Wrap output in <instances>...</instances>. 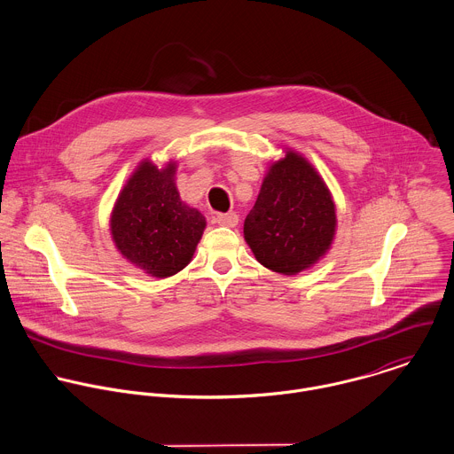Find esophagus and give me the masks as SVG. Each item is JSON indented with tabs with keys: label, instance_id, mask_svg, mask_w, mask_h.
<instances>
[{
	"label": "esophagus",
	"instance_id": "1",
	"mask_svg": "<svg viewBox=\"0 0 454 454\" xmlns=\"http://www.w3.org/2000/svg\"><path fill=\"white\" fill-rule=\"evenodd\" d=\"M215 223L219 226H228V228H235L239 224V215L235 212H228V214H217L215 215Z\"/></svg>",
	"mask_w": 454,
	"mask_h": 454
}]
</instances>
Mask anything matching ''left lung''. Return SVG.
I'll return each instance as SVG.
<instances>
[{"label": "left lung", "mask_w": 454, "mask_h": 454, "mask_svg": "<svg viewBox=\"0 0 454 454\" xmlns=\"http://www.w3.org/2000/svg\"><path fill=\"white\" fill-rule=\"evenodd\" d=\"M335 228V203L326 184L303 156L286 151L263 179L244 237L263 267L296 275L326 254Z\"/></svg>", "instance_id": "left-lung-1"}]
</instances>
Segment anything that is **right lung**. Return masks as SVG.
Masks as SVG:
<instances>
[{
	"mask_svg": "<svg viewBox=\"0 0 454 454\" xmlns=\"http://www.w3.org/2000/svg\"><path fill=\"white\" fill-rule=\"evenodd\" d=\"M207 226L205 217L181 200L176 163L158 168L145 160L128 179L110 215L119 253L153 277H170L191 262Z\"/></svg>",
	"mask_w": 454,
	"mask_h": 454,
	"instance_id": "add662e5",
	"label": "right lung"
}]
</instances>
